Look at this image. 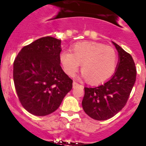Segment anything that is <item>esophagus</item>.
Returning <instances> with one entry per match:
<instances>
[{"label": "esophagus", "mask_w": 146, "mask_h": 146, "mask_svg": "<svg viewBox=\"0 0 146 146\" xmlns=\"http://www.w3.org/2000/svg\"><path fill=\"white\" fill-rule=\"evenodd\" d=\"M72 85H73V88H76V87L79 86V85H80V84L77 83V82H73Z\"/></svg>", "instance_id": "34e87169"}]
</instances>
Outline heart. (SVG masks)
I'll return each mask as SVG.
<instances>
[{
    "instance_id": "1",
    "label": "heart",
    "mask_w": 146,
    "mask_h": 146,
    "mask_svg": "<svg viewBox=\"0 0 146 146\" xmlns=\"http://www.w3.org/2000/svg\"><path fill=\"white\" fill-rule=\"evenodd\" d=\"M59 61L64 72L70 77L75 76L82 64L81 70L88 82L98 84L113 75L117 69L118 57L112 47L82 41L74 44L71 52H61Z\"/></svg>"
}]
</instances>
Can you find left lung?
<instances>
[{
	"instance_id": "obj_1",
	"label": "left lung",
	"mask_w": 146,
	"mask_h": 146,
	"mask_svg": "<svg viewBox=\"0 0 146 146\" xmlns=\"http://www.w3.org/2000/svg\"><path fill=\"white\" fill-rule=\"evenodd\" d=\"M112 42L119 57L114 74L102 85L85 87L82 102L85 113L99 121L111 118L125 107L136 80L137 71L131 55Z\"/></svg>"
}]
</instances>
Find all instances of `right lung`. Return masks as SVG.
<instances>
[{
	"mask_svg": "<svg viewBox=\"0 0 146 146\" xmlns=\"http://www.w3.org/2000/svg\"><path fill=\"white\" fill-rule=\"evenodd\" d=\"M60 40L43 37L23 47L14 61V85L22 106L35 116L58 109L73 80L60 65Z\"/></svg>",
	"mask_w": 146,
	"mask_h": 146,
	"instance_id": "right-lung-1",
	"label": "right lung"
}]
</instances>
